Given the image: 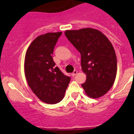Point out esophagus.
<instances>
[{"mask_svg":"<svg viewBox=\"0 0 134 134\" xmlns=\"http://www.w3.org/2000/svg\"><path fill=\"white\" fill-rule=\"evenodd\" d=\"M77 73H78V71H76V70H74V71H73V73L71 74V76H74L76 75V74Z\"/></svg>","mask_w":134,"mask_h":134,"instance_id":"34e87169","label":"esophagus"}]
</instances>
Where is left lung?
<instances>
[{"mask_svg":"<svg viewBox=\"0 0 134 134\" xmlns=\"http://www.w3.org/2000/svg\"><path fill=\"white\" fill-rule=\"evenodd\" d=\"M65 36L81 53L86 80L81 86L90 98L104 95L114 83L117 58L108 39L99 30L86 28L66 30Z\"/></svg>","mask_w":134,"mask_h":134,"instance_id":"8db88e82","label":"left lung"}]
</instances>
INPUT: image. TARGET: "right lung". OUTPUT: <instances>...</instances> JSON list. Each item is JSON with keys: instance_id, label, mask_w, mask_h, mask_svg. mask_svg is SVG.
<instances>
[{"instance_id": "1", "label": "right lung", "mask_w": 134, "mask_h": 134, "mask_svg": "<svg viewBox=\"0 0 134 134\" xmlns=\"http://www.w3.org/2000/svg\"><path fill=\"white\" fill-rule=\"evenodd\" d=\"M62 32H48L35 39L27 49L24 62L26 81L35 94L46 104L63 99L70 81L53 60L52 54Z\"/></svg>"}]
</instances>
